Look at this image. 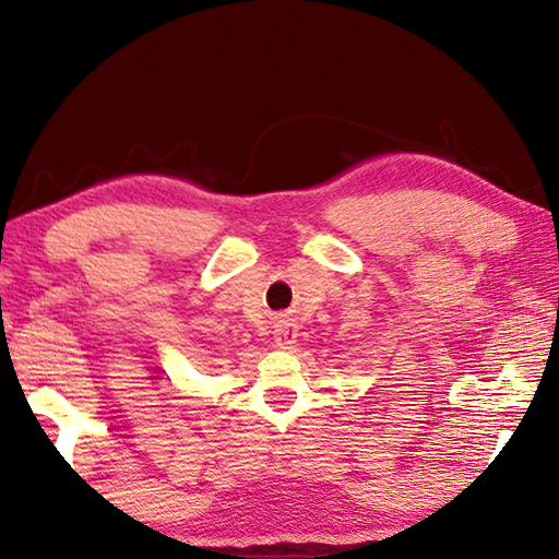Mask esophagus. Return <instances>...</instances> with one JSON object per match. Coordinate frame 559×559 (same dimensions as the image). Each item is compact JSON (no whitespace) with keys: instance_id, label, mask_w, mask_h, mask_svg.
<instances>
[{"instance_id":"esophagus-1","label":"esophagus","mask_w":559,"mask_h":559,"mask_svg":"<svg viewBox=\"0 0 559 559\" xmlns=\"http://www.w3.org/2000/svg\"><path fill=\"white\" fill-rule=\"evenodd\" d=\"M298 326H295L293 322H288V319H281V322L276 324V329H273V341H276L278 348H290L295 338H298Z\"/></svg>"}]
</instances>
